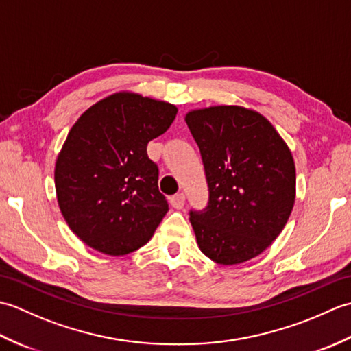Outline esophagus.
I'll use <instances>...</instances> for the list:
<instances>
[{"label": "esophagus", "mask_w": 351, "mask_h": 351, "mask_svg": "<svg viewBox=\"0 0 351 351\" xmlns=\"http://www.w3.org/2000/svg\"><path fill=\"white\" fill-rule=\"evenodd\" d=\"M170 205L175 208V210H181L185 205V196L184 193H178V195L170 197Z\"/></svg>", "instance_id": "esophagus-1"}]
</instances>
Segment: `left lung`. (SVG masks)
Here are the masks:
<instances>
[{
  "label": "left lung",
  "instance_id": "obj_1",
  "mask_svg": "<svg viewBox=\"0 0 351 351\" xmlns=\"http://www.w3.org/2000/svg\"><path fill=\"white\" fill-rule=\"evenodd\" d=\"M185 122L202 155L210 190L205 210L190 211L199 249L221 265L245 263L279 237L293 211V155L255 110H191Z\"/></svg>",
  "mask_w": 351,
  "mask_h": 351
}]
</instances>
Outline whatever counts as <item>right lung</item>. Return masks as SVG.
<instances>
[{
    "instance_id": "obj_1",
    "label": "right lung",
    "mask_w": 351,
    "mask_h": 351,
    "mask_svg": "<svg viewBox=\"0 0 351 351\" xmlns=\"http://www.w3.org/2000/svg\"><path fill=\"white\" fill-rule=\"evenodd\" d=\"M173 104L119 92L86 110L57 156L58 206L88 247L111 256L140 249L169 211L151 140L169 130Z\"/></svg>"
}]
</instances>
